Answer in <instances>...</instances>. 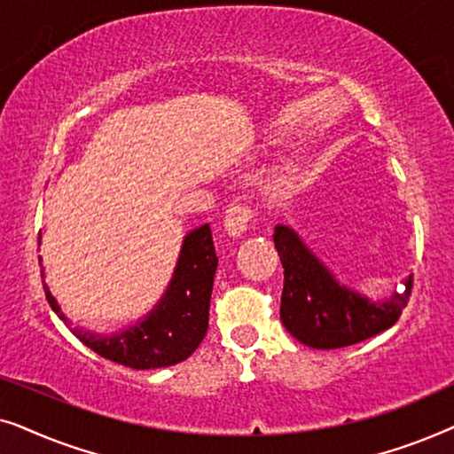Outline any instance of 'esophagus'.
Here are the masks:
<instances>
[{"instance_id": "34e87169", "label": "esophagus", "mask_w": 454, "mask_h": 454, "mask_svg": "<svg viewBox=\"0 0 454 454\" xmlns=\"http://www.w3.org/2000/svg\"><path fill=\"white\" fill-rule=\"evenodd\" d=\"M252 221V210L244 207V204H231L225 210V231L233 238H239L247 231Z\"/></svg>"}]
</instances>
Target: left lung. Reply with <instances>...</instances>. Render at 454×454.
<instances>
[{
  "label": "left lung",
  "mask_w": 454,
  "mask_h": 454,
  "mask_svg": "<svg viewBox=\"0 0 454 454\" xmlns=\"http://www.w3.org/2000/svg\"><path fill=\"white\" fill-rule=\"evenodd\" d=\"M272 238L285 269L281 320L300 343L312 349H340L374 337L399 320L411 295L413 275L407 277L403 294L372 301L340 285L291 227L277 225Z\"/></svg>",
  "instance_id": "obj_1"
}]
</instances>
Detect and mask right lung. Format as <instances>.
Returning a JSON list of instances; mask_svg holds the SVG:
<instances>
[{"label": "right lung", "mask_w": 454, "mask_h": 454, "mask_svg": "<svg viewBox=\"0 0 454 454\" xmlns=\"http://www.w3.org/2000/svg\"><path fill=\"white\" fill-rule=\"evenodd\" d=\"M216 264L219 258L215 252L213 231L207 223L185 235L176 272L157 306L145 320L111 334L72 328V322L61 312L45 283L43 287L53 312L89 349L126 368H167L188 359L208 331V308ZM41 275L45 277V272L41 270Z\"/></svg>", "instance_id": "1"}]
</instances>
